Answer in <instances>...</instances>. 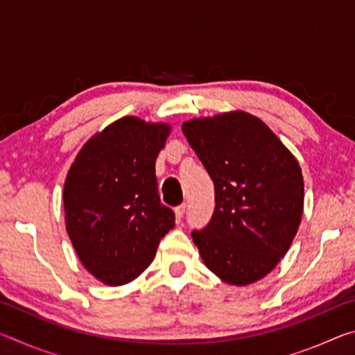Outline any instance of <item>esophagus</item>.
I'll list each match as a JSON object with an SVG mask.
<instances>
[{
  "label": "esophagus",
  "mask_w": 355,
  "mask_h": 355,
  "mask_svg": "<svg viewBox=\"0 0 355 355\" xmlns=\"http://www.w3.org/2000/svg\"><path fill=\"white\" fill-rule=\"evenodd\" d=\"M184 213H186V203H182V205H178L175 208V214H177L178 219H182L183 216H184Z\"/></svg>",
  "instance_id": "1"
}]
</instances>
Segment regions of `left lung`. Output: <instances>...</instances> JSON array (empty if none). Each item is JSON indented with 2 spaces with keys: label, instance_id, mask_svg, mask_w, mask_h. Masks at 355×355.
Listing matches in <instances>:
<instances>
[{
  "label": "left lung",
  "instance_id": "left-lung-1",
  "mask_svg": "<svg viewBox=\"0 0 355 355\" xmlns=\"http://www.w3.org/2000/svg\"><path fill=\"white\" fill-rule=\"evenodd\" d=\"M182 130L216 192L211 219L191 236L218 277L254 284L277 266L296 236L304 209L299 163L248 112L194 119Z\"/></svg>",
  "mask_w": 355,
  "mask_h": 355
}]
</instances>
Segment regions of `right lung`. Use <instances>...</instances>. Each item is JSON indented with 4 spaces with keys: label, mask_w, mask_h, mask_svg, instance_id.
I'll use <instances>...</instances> for the list:
<instances>
[{
    "label": "right lung",
    "mask_w": 355,
    "mask_h": 355,
    "mask_svg": "<svg viewBox=\"0 0 355 355\" xmlns=\"http://www.w3.org/2000/svg\"><path fill=\"white\" fill-rule=\"evenodd\" d=\"M171 127L123 117L78 153L64 184L65 224L83 266L125 285L153 261L175 213L159 200L155 161Z\"/></svg>",
    "instance_id": "right-lung-1"
}]
</instances>
